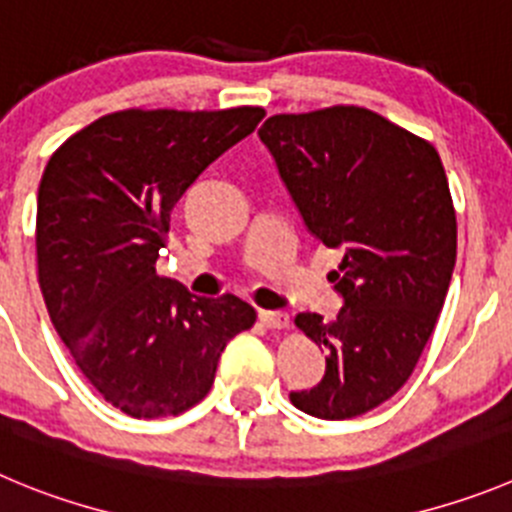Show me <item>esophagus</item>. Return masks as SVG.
<instances>
[{
	"instance_id": "1",
	"label": "esophagus",
	"mask_w": 512,
	"mask_h": 512,
	"mask_svg": "<svg viewBox=\"0 0 512 512\" xmlns=\"http://www.w3.org/2000/svg\"><path fill=\"white\" fill-rule=\"evenodd\" d=\"M260 323L270 331H285L290 326V315L280 310H260Z\"/></svg>"
}]
</instances>
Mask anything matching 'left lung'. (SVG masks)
<instances>
[{"label": "left lung", "mask_w": 512, "mask_h": 512, "mask_svg": "<svg viewBox=\"0 0 512 512\" xmlns=\"http://www.w3.org/2000/svg\"><path fill=\"white\" fill-rule=\"evenodd\" d=\"M303 222L343 250L331 272L343 308L295 326L328 351L326 376L290 401L318 419H353L407 384L432 336L457 257V217L437 148L389 118L331 105L262 123Z\"/></svg>", "instance_id": "left-lung-1"}]
</instances>
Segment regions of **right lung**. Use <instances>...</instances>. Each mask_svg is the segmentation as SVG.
Listing matches in <instances>:
<instances>
[{"label": "right lung", "instance_id": "obj_1", "mask_svg": "<svg viewBox=\"0 0 512 512\" xmlns=\"http://www.w3.org/2000/svg\"><path fill=\"white\" fill-rule=\"evenodd\" d=\"M265 111L128 108L73 133L37 194V280L78 369L136 419L176 417L209 394L219 356L257 313L237 295L197 298L156 272L171 209Z\"/></svg>", "mask_w": 512, "mask_h": 512}]
</instances>
